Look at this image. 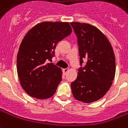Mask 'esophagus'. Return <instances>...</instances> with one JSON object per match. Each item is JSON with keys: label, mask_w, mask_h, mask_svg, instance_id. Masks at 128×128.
Listing matches in <instances>:
<instances>
[{"label": "esophagus", "mask_w": 128, "mask_h": 128, "mask_svg": "<svg viewBox=\"0 0 128 128\" xmlns=\"http://www.w3.org/2000/svg\"><path fill=\"white\" fill-rule=\"evenodd\" d=\"M69 70V69L68 68H64L63 69V71H64V72L65 74L66 73V72H68V71Z\"/></svg>", "instance_id": "obj_1"}]
</instances>
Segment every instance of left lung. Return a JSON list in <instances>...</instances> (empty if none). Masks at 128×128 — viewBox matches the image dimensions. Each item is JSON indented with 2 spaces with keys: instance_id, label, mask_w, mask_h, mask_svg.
<instances>
[{
  "instance_id": "left-lung-1",
  "label": "left lung",
  "mask_w": 128,
  "mask_h": 128,
  "mask_svg": "<svg viewBox=\"0 0 128 128\" xmlns=\"http://www.w3.org/2000/svg\"><path fill=\"white\" fill-rule=\"evenodd\" d=\"M77 37L80 65L76 79L71 83L76 100L85 103L98 100L106 94L115 74V57L106 36L94 26L71 22Z\"/></svg>"
}]
</instances>
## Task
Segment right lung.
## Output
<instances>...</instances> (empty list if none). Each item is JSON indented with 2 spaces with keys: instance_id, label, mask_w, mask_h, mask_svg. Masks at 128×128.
<instances>
[{
  "instance_id": "add662e5",
  "label": "right lung",
  "mask_w": 128,
  "mask_h": 128,
  "mask_svg": "<svg viewBox=\"0 0 128 128\" xmlns=\"http://www.w3.org/2000/svg\"><path fill=\"white\" fill-rule=\"evenodd\" d=\"M71 32L68 22H42L26 33L17 56V71L21 86L28 95L36 99L54 95L62 72L47 61L54 56L57 43Z\"/></svg>"
}]
</instances>
